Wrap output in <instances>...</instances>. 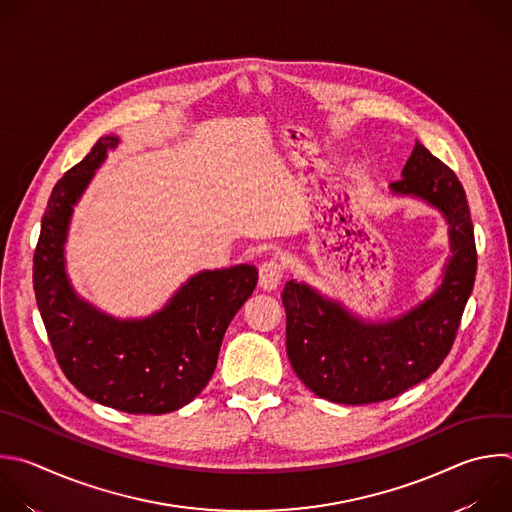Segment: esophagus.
<instances>
[{"instance_id": "1", "label": "esophagus", "mask_w": 512, "mask_h": 512, "mask_svg": "<svg viewBox=\"0 0 512 512\" xmlns=\"http://www.w3.org/2000/svg\"><path fill=\"white\" fill-rule=\"evenodd\" d=\"M283 277V267L277 259H269L259 267V287L265 291H273Z\"/></svg>"}]
</instances>
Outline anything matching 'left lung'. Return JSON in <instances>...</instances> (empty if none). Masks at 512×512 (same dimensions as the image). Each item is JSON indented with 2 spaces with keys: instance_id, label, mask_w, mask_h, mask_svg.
<instances>
[{
  "instance_id": "1",
  "label": "left lung",
  "mask_w": 512,
  "mask_h": 512,
  "mask_svg": "<svg viewBox=\"0 0 512 512\" xmlns=\"http://www.w3.org/2000/svg\"><path fill=\"white\" fill-rule=\"evenodd\" d=\"M394 195L416 197L448 223L450 259L440 287L388 321H366L307 283L287 281V356L297 378L335 404H374L432 376L448 356L474 287L476 245L466 193L452 170L416 142Z\"/></svg>"
}]
</instances>
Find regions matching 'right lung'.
I'll list each match as a JSON object with an SVG mask.
<instances>
[{
  "instance_id": "right-lung-1",
  "label": "right lung",
  "mask_w": 512,
  "mask_h": 512,
  "mask_svg": "<svg viewBox=\"0 0 512 512\" xmlns=\"http://www.w3.org/2000/svg\"><path fill=\"white\" fill-rule=\"evenodd\" d=\"M118 142L102 136L56 183L34 253V291L56 360L84 396L128 414H166L209 384L223 335L257 285V269L201 271L144 319H116L78 297L64 257L70 219Z\"/></svg>"
}]
</instances>
